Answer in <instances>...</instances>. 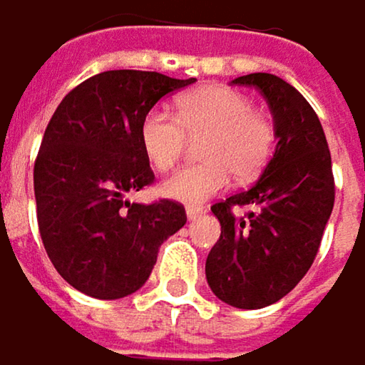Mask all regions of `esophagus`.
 Returning a JSON list of instances; mask_svg holds the SVG:
<instances>
[{"instance_id": "1", "label": "esophagus", "mask_w": 365, "mask_h": 365, "mask_svg": "<svg viewBox=\"0 0 365 365\" xmlns=\"http://www.w3.org/2000/svg\"><path fill=\"white\" fill-rule=\"evenodd\" d=\"M204 215V208H195V206H189L187 208V219L189 221H195V219H200Z\"/></svg>"}]
</instances>
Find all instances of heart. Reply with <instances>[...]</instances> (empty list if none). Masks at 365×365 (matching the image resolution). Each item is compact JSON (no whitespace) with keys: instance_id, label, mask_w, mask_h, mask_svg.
I'll use <instances>...</instances> for the list:
<instances>
[{"instance_id":"obj_1","label":"heart","mask_w":365,"mask_h":365,"mask_svg":"<svg viewBox=\"0 0 365 365\" xmlns=\"http://www.w3.org/2000/svg\"><path fill=\"white\" fill-rule=\"evenodd\" d=\"M189 135L206 133L200 144L202 163L189 165L161 182V193L185 204H200L221 191L234 172L247 180L257 176L274 148L272 123L253 112L247 95L223 85H204L178 99V116L150 108L140 123V146L155 170H170L182 155Z\"/></svg>"}]
</instances>
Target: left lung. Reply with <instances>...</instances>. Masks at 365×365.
Here are the masks:
<instances>
[{"mask_svg":"<svg viewBox=\"0 0 365 365\" xmlns=\"http://www.w3.org/2000/svg\"><path fill=\"white\" fill-rule=\"evenodd\" d=\"M232 83L266 97L278 142L251 189L212 206L221 238L208 253L206 280L221 302L255 310L284 297L317 257L334 208L331 155L317 112L295 87L264 72ZM234 205L252 212L238 220Z\"/></svg>","mask_w":365,"mask_h":365,"instance_id":"left-lung-1","label":"left lung"}]
</instances>
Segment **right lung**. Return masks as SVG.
Segmentation results:
<instances>
[{
    "instance_id": "1",
    "label": "right lung",
    "mask_w": 365,
    "mask_h": 365,
    "mask_svg": "<svg viewBox=\"0 0 365 365\" xmlns=\"http://www.w3.org/2000/svg\"><path fill=\"white\" fill-rule=\"evenodd\" d=\"M193 83L110 70L81 83L55 110L34 168L38 225L57 272L85 295L135 293L153 272L159 247L187 223L180 204L146 206L129 202L127 193L155 178L138 138L144 114Z\"/></svg>"
}]
</instances>
